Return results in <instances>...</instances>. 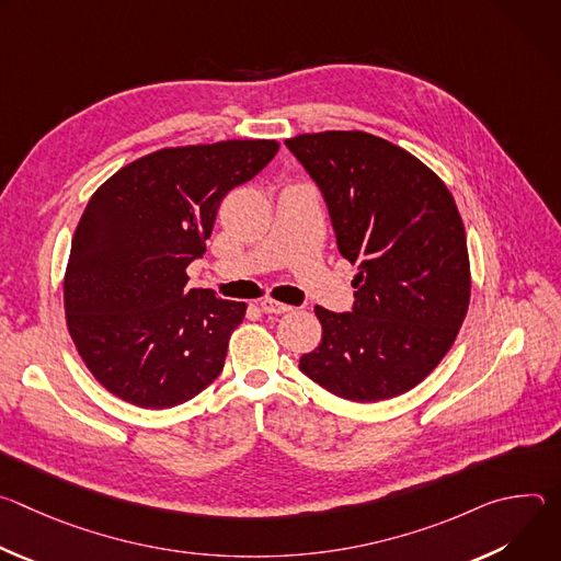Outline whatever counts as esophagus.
Here are the masks:
<instances>
[{
  "instance_id": "34e87169",
  "label": "esophagus",
  "mask_w": 561,
  "mask_h": 561,
  "mask_svg": "<svg viewBox=\"0 0 561 561\" xmlns=\"http://www.w3.org/2000/svg\"><path fill=\"white\" fill-rule=\"evenodd\" d=\"M260 306H262V310H264V312H271V314H282V312L293 310L288 304H282V301L271 299V297H264V299L260 301Z\"/></svg>"
}]
</instances>
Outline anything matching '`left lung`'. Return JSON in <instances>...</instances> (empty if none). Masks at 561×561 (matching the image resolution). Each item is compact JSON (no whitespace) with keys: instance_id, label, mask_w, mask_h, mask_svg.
<instances>
[{"instance_id":"1","label":"left lung","mask_w":561,"mask_h":561,"mask_svg":"<svg viewBox=\"0 0 561 561\" xmlns=\"http://www.w3.org/2000/svg\"><path fill=\"white\" fill-rule=\"evenodd\" d=\"M286 148L322 193L340 253L359 266L348 312L314 306L322 342L299 370L351 402L402 394L442 362L468 310L455 199L417 157L368 133L299 135Z\"/></svg>"}]
</instances>
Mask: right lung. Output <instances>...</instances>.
<instances>
[{
    "label": "right lung",
    "instance_id": "obj_1",
    "mask_svg": "<svg viewBox=\"0 0 561 561\" xmlns=\"http://www.w3.org/2000/svg\"><path fill=\"white\" fill-rule=\"evenodd\" d=\"M268 139L164 148L117 171L77 224L64 279L70 337L113 394L171 409L224 368L247 304L186 288L221 199L277 154Z\"/></svg>",
    "mask_w": 561,
    "mask_h": 561
}]
</instances>
